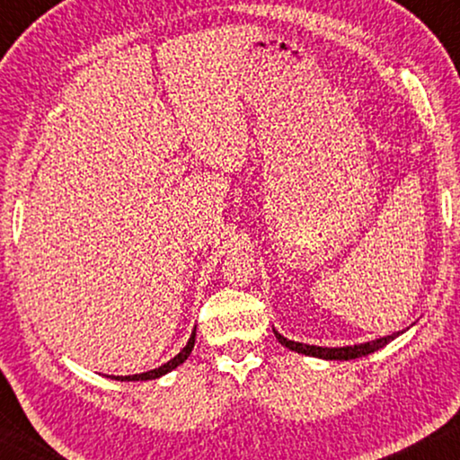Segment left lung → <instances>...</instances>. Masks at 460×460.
Wrapping results in <instances>:
<instances>
[{"label": "left lung", "mask_w": 460, "mask_h": 460, "mask_svg": "<svg viewBox=\"0 0 460 460\" xmlns=\"http://www.w3.org/2000/svg\"><path fill=\"white\" fill-rule=\"evenodd\" d=\"M274 335L279 341L285 345V348L297 351V354H305V356H314V358H323V360H354V358H362L373 354V351L381 349L383 345H387L389 341H394L395 337L402 335V332H394V335L375 339V341H367V343H358V345H345V348H318V345H307V343H299V341H291V339L282 337L279 331H274Z\"/></svg>", "instance_id": "left-lung-1"}]
</instances>
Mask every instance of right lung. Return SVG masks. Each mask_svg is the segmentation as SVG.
<instances>
[{"mask_svg": "<svg viewBox=\"0 0 460 460\" xmlns=\"http://www.w3.org/2000/svg\"><path fill=\"white\" fill-rule=\"evenodd\" d=\"M194 337H197V329L192 331V335H190V339H188L186 348L181 349L178 356L172 358V360H169V362L161 364L159 368H153V370H148V373H140V375H129V376H111V379H115V381H150V379H159V376L167 375V373H172L173 368H178L181 362H186V360H188V356H190V351H192V348H194Z\"/></svg>", "mask_w": 460, "mask_h": 460, "instance_id": "right-lung-1", "label": "right lung"}]
</instances>
